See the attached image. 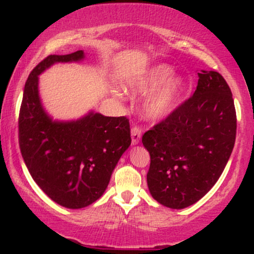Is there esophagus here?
Masks as SVG:
<instances>
[{
	"mask_svg": "<svg viewBox=\"0 0 254 254\" xmlns=\"http://www.w3.org/2000/svg\"><path fill=\"white\" fill-rule=\"evenodd\" d=\"M141 134H142V130H141L140 127L134 126L133 128H131V130H130L131 143L137 144L138 142H140V140H141Z\"/></svg>",
	"mask_w": 254,
	"mask_h": 254,
	"instance_id": "esophagus-1",
	"label": "esophagus"
}]
</instances>
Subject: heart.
Wrapping results in <instances>:
<instances>
[{"mask_svg": "<svg viewBox=\"0 0 254 254\" xmlns=\"http://www.w3.org/2000/svg\"><path fill=\"white\" fill-rule=\"evenodd\" d=\"M172 71L173 69L168 64H157L127 81L126 88L135 92H149L156 89L148 96L144 103L145 114L149 118L156 119L168 114L182 92L183 81L179 77H172L164 82L171 76Z\"/></svg>", "mask_w": 254, "mask_h": 254, "instance_id": "heart-1", "label": "heart"}]
</instances>
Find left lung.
I'll return each mask as SVG.
<instances>
[{
	"mask_svg": "<svg viewBox=\"0 0 254 254\" xmlns=\"http://www.w3.org/2000/svg\"><path fill=\"white\" fill-rule=\"evenodd\" d=\"M193 96L142 136L150 154L148 187L163 206L183 209L209 192L235 145L231 90L217 71L197 72Z\"/></svg>",
	"mask_w": 254,
	"mask_h": 254,
	"instance_id": "1",
	"label": "left lung"
}]
</instances>
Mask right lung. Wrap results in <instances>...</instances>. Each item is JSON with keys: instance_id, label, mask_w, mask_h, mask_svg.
Masks as SVG:
<instances>
[{"instance_id": "1", "label": "right lung", "mask_w": 254, "mask_h": 254, "mask_svg": "<svg viewBox=\"0 0 254 254\" xmlns=\"http://www.w3.org/2000/svg\"><path fill=\"white\" fill-rule=\"evenodd\" d=\"M83 51L48 55L30 72L18 118L19 148L37 185L52 200L78 209L105 192L121 155L130 145L129 120L90 112L70 123L53 121L41 106L38 75L55 62L79 61Z\"/></svg>"}]
</instances>
